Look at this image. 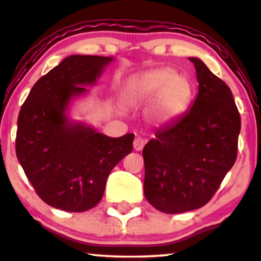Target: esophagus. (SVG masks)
Masks as SVG:
<instances>
[{
    "label": "esophagus",
    "instance_id": "esophagus-1",
    "mask_svg": "<svg viewBox=\"0 0 261 261\" xmlns=\"http://www.w3.org/2000/svg\"><path fill=\"white\" fill-rule=\"evenodd\" d=\"M144 144H145V141L141 137H137L134 141V149L136 151H142L143 148H144Z\"/></svg>",
    "mask_w": 261,
    "mask_h": 261
}]
</instances>
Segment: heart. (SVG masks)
<instances>
[{
    "instance_id": "heart-1",
    "label": "heart",
    "mask_w": 261,
    "mask_h": 261,
    "mask_svg": "<svg viewBox=\"0 0 261 261\" xmlns=\"http://www.w3.org/2000/svg\"><path fill=\"white\" fill-rule=\"evenodd\" d=\"M193 95L190 80L175 68L157 67L130 79L123 98L132 106L148 105L149 119L156 126H166L177 120L188 108Z\"/></svg>"
}]
</instances>
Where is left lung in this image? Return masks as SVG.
I'll list each match as a JSON object with an SVG mask.
<instances>
[{
  "instance_id": "left-lung-1",
  "label": "left lung",
  "mask_w": 261,
  "mask_h": 261,
  "mask_svg": "<svg viewBox=\"0 0 261 261\" xmlns=\"http://www.w3.org/2000/svg\"><path fill=\"white\" fill-rule=\"evenodd\" d=\"M199 93L185 115L156 132L143 149L144 196L167 214L208 202L237 160L240 115L232 91L199 58Z\"/></svg>"
}]
</instances>
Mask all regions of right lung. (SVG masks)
Masks as SVG:
<instances>
[{"instance_id":"1","label":"right lung","mask_w":261,"mask_h":261,"mask_svg":"<svg viewBox=\"0 0 261 261\" xmlns=\"http://www.w3.org/2000/svg\"><path fill=\"white\" fill-rule=\"evenodd\" d=\"M113 57L69 56L40 78L17 118L16 156L47 204L85 212L104 195L110 172L132 151L135 135L109 137L72 118L75 100L89 94Z\"/></svg>"}]
</instances>
